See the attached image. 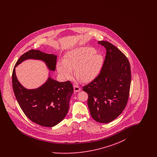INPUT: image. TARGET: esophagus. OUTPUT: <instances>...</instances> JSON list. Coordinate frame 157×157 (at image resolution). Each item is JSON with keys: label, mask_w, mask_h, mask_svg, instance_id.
Listing matches in <instances>:
<instances>
[{"label": "esophagus", "mask_w": 157, "mask_h": 157, "mask_svg": "<svg viewBox=\"0 0 157 157\" xmlns=\"http://www.w3.org/2000/svg\"><path fill=\"white\" fill-rule=\"evenodd\" d=\"M74 92H78L81 90V88L79 86L76 85H74Z\"/></svg>", "instance_id": "1"}]
</instances>
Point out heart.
<instances>
[{
    "label": "heart",
    "mask_w": 157,
    "mask_h": 157,
    "mask_svg": "<svg viewBox=\"0 0 157 157\" xmlns=\"http://www.w3.org/2000/svg\"><path fill=\"white\" fill-rule=\"evenodd\" d=\"M104 57L96 49L90 46H81L72 49L64 56V60L57 62L56 68L60 75L70 79L75 69L76 77L83 82L93 80L100 71Z\"/></svg>",
    "instance_id": "obj_1"
}]
</instances>
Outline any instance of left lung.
<instances>
[{
	"instance_id": "obj_1",
	"label": "left lung",
	"mask_w": 157,
	"mask_h": 157,
	"mask_svg": "<svg viewBox=\"0 0 157 157\" xmlns=\"http://www.w3.org/2000/svg\"><path fill=\"white\" fill-rule=\"evenodd\" d=\"M106 53L102 69L95 79L83 86L88 95L90 113L97 122L115 120L127 104L131 81V67L125 55L107 41H99Z\"/></svg>"
}]
</instances>
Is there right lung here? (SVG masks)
I'll use <instances>...</instances> for the list:
<instances>
[{
  "label": "right lung",
  "mask_w": 157,
  "mask_h": 157,
  "mask_svg": "<svg viewBox=\"0 0 157 157\" xmlns=\"http://www.w3.org/2000/svg\"><path fill=\"white\" fill-rule=\"evenodd\" d=\"M57 56L32 49L23 54L15 64L12 73V86L15 97L25 115L32 122L43 127H52L65 118L69 110L73 92L69 81L59 82L49 76L40 87L28 90L18 81L15 67L27 59L40 60L49 71H55Z\"/></svg>",
  "instance_id": "1"
}]
</instances>
